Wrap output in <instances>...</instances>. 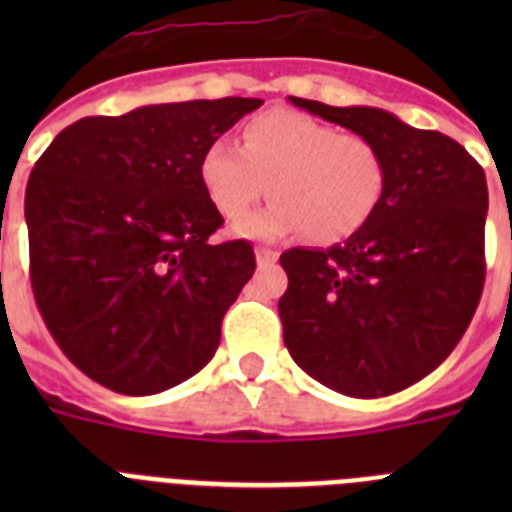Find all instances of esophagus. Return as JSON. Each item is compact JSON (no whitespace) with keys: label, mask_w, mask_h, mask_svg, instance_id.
<instances>
[{"label":"esophagus","mask_w":512,"mask_h":512,"mask_svg":"<svg viewBox=\"0 0 512 512\" xmlns=\"http://www.w3.org/2000/svg\"><path fill=\"white\" fill-rule=\"evenodd\" d=\"M277 259H279V253L274 251V248H264V246L256 248V261H259V266L274 264Z\"/></svg>","instance_id":"esophagus-1"}]
</instances>
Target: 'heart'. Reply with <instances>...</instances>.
Wrapping results in <instances>:
<instances>
[{
	"label": "heart",
	"mask_w": 512,
	"mask_h": 512,
	"mask_svg": "<svg viewBox=\"0 0 512 512\" xmlns=\"http://www.w3.org/2000/svg\"><path fill=\"white\" fill-rule=\"evenodd\" d=\"M207 200L238 223L271 192L277 200L241 225L251 238L310 233L338 243L359 233L387 192V161L374 140L338 133L295 110H271L243 125L241 148L212 140L200 158Z\"/></svg>",
	"instance_id": "1"
}]
</instances>
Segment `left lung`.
<instances>
[{
    "instance_id": "obj_1",
    "label": "left lung",
    "mask_w": 512,
    "mask_h": 512,
    "mask_svg": "<svg viewBox=\"0 0 512 512\" xmlns=\"http://www.w3.org/2000/svg\"><path fill=\"white\" fill-rule=\"evenodd\" d=\"M289 99L374 140L387 192L346 243L282 253L284 346L330 390L392 395L431 374L472 323L485 287V171L454 138L390 112Z\"/></svg>"
}]
</instances>
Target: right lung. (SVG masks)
Here are the masks:
<instances>
[{
    "instance_id": "add662e5",
    "label": "right lung",
    "mask_w": 512,
    "mask_h": 512,
    "mask_svg": "<svg viewBox=\"0 0 512 512\" xmlns=\"http://www.w3.org/2000/svg\"><path fill=\"white\" fill-rule=\"evenodd\" d=\"M261 99L148 104L53 138L25 192L30 284L51 336L89 379L156 395L215 356L256 269L248 241H210L223 215L202 151Z\"/></svg>"
}]
</instances>
